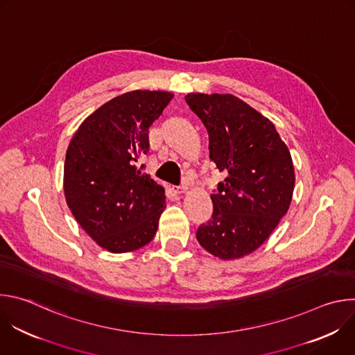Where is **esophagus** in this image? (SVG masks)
<instances>
[{"label":"esophagus","mask_w":355,"mask_h":355,"mask_svg":"<svg viewBox=\"0 0 355 355\" xmlns=\"http://www.w3.org/2000/svg\"><path fill=\"white\" fill-rule=\"evenodd\" d=\"M173 189H174V192H175V193H185V192L188 191V185H185V184H182V185H177V187H174Z\"/></svg>","instance_id":"1"}]
</instances>
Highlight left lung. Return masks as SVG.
Listing matches in <instances>:
<instances>
[{
	"label": "left lung",
	"mask_w": 355,
	"mask_h": 355,
	"mask_svg": "<svg viewBox=\"0 0 355 355\" xmlns=\"http://www.w3.org/2000/svg\"><path fill=\"white\" fill-rule=\"evenodd\" d=\"M187 104L209 135V157L223 182L212 193L211 220L196 230L215 257L240 259L257 250L288 212L295 171L271 121L232 94H188Z\"/></svg>",
	"instance_id": "8db88e82"
}]
</instances>
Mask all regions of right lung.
<instances>
[{
	"mask_svg": "<svg viewBox=\"0 0 355 355\" xmlns=\"http://www.w3.org/2000/svg\"><path fill=\"white\" fill-rule=\"evenodd\" d=\"M173 99L166 91H130L91 114L73 136L64 162V195L80 226L111 252L153 240L166 207L164 188L137 162L148 128Z\"/></svg>",
	"mask_w": 355,
	"mask_h": 355,
	"instance_id": "obj_1",
	"label": "right lung"
}]
</instances>
